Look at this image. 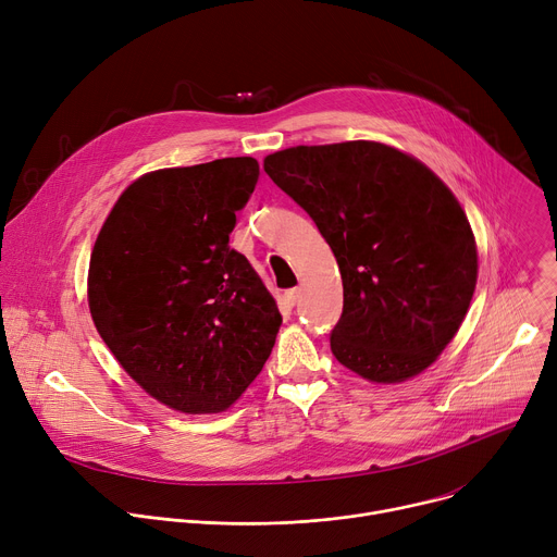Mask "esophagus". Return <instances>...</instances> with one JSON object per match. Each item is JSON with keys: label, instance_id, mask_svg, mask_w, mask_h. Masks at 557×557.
Returning <instances> with one entry per match:
<instances>
[{"label": "esophagus", "instance_id": "esophagus-1", "mask_svg": "<svg viewBox=\"0 0 557 557\" xmlns=\"http://www.w3.org/2000/svg\"><path fill=\"white\" fill-rule=\"evenodd\" d=\"M298 296H300V289H298V287H292V289H287V292H285V300H287L289 305H296Z\"/></svg>", "mask_w": 557, "mask_h": 557}]
</instances>
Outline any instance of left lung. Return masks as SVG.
I'll use <instances>...</instances> for the list:
<instances>
[{
    "label": "left lung",
    "instance_id": "1",
    "mask_svg": "<svg viewBox=\"0 0 557 557\" xmlns=\"http://www.w3.org/2000/svg\"><path fill=\"white\" fill-rule=\"evenodd\" d=\"M263 168L336 257V360L372 383L424 372L462 325L478 278L475 238L451 190L376 141L296 146L268 154Z\"/></svg>",
    "mask_w": 557,
    "mask_h": 557
}]
</instances>
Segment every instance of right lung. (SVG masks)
I'll return each mask as SVG.
<instances>
[{"label": "right lung", "mask_w": 557, "mask_h": 557, "mask_svg": "<svg viewBox=\"0 0 557 557\" xmlns=\"http://www.w3.org/2000/svg\"><path fill=\"white\" fill-rule=\"evenodd\" d=\"M259 161L148 172L110 210L90 257L95 327L128 376L183 413L225 411L261 374L281 314L230 247Z\"/></svg>", "instance_id": "obj_1"}]
</instances>
